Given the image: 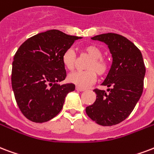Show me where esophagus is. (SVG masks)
Returning a JSON list of instances; mask_svg holds the SVG:
<instances>
[{
    "label": "esophagus",
    "instance_id": "1",
    "mask_svg": "<svg viewBox=\"0 0 154 154\" xmlns=\"http://www.w3.org/2000/svg\"><path fill=\"white\" fill-rule=\"evenodd\" d=\"M76 90H77V91H80V92H82V91H85V89H83V88H81L79 87V86H77L76 87Z\"/></svg>",
    "mask_w": 154,
    "mask_h": 154
}]
</instances>
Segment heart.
<instances>
[{
  "mask_svg": "<svg viewBox=\"0 0 154 154\" xmlns=\"http://www.w3.org/2000/svg\"><path fill=\"white\" fill-rule=\"evenodd\" d=\"M83 53L90 57V60L86 64L85 71H77L69 75V82L82 88L90 86L97 80L98 74L101 77L105 76L110 70V63L103 56V51L98 46L89 44L83 48ZM62 63L69 70H73L77 64V56L72 48L64 51L62 56Z\"/></svg>",
  "mask_w": 154,
  "mask_h": 154,
  "instance_id": "heart-1",
  "label": "heart"
}]
</instances>
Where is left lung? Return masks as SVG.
<instances>
[{"label": "left lung", "instance_id": "left-lung-1", "mask_svg": "<svg viewBox=\"0 0 154 154\" xmlns=\"http://www.w3.org/2000/svg\"><path fill=\"white\" fill-rule=\"evenodd\" d=\"M108 46L112 64L102 85L94 90L96 100L85 108L90 119L102 126L116 125L127 119L142 94L145 66L142 54L134 43L118 34L107 33L91 38Z\"/></svg>", "mask_w": 154, "mask_h": 154}]
</instances>
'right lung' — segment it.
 <instances>
[{
	"instance_id": "obj_1",
	"label": "right lung",
	"mask_w": 154,
	"mask_h": 154,
	"mask_svg": "<svg viewBox=\"0 0 154 154\" xmlns=\"http://www.w3.org/2000/svg\"><path fill=\"white\" fill-rule=\"evenodd\" d=\"M79 38L58 30H47L28 38L17 49L12 88L20 111L30 121L43 123L54 118L67 94L75 90L74 84L58 82L66 77L62 56Z\"/></svg>"
}]
</instances>
